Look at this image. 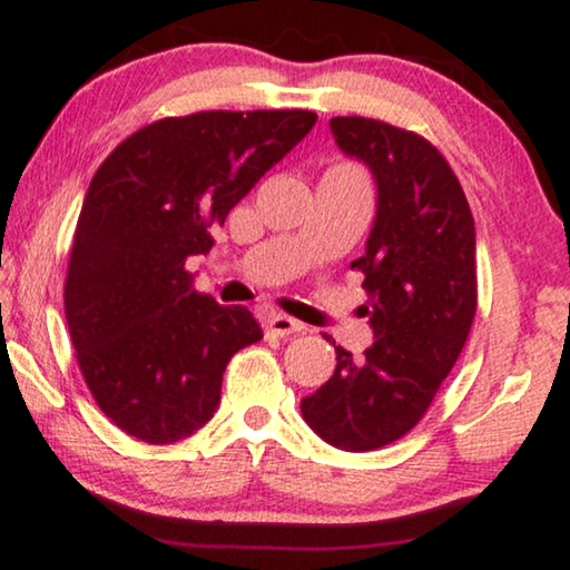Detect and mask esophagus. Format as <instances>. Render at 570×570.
Wrapping results in <instances>:
<instances>
[{
	"mask_svg": "<svg viewBox=\"0 0 570 570\" xmlns=\"http://www.w3.org/2000/svg\"><path fill=\"white\" fill-rule=\"evenodd\" d=\"M304 331H307V327H304L299 320H292L286 315H271L266 323V333L276 335V338H284V335H292V333H304Z\"/></svg>",
	"mask_w": 570,
	"mask_h": 570,
	"instance_id": "esophagus-1",
	"label": "esophagus"
}]
</instances>
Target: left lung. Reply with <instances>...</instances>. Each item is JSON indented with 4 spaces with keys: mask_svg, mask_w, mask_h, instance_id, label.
I'll return each instance as SVG.
<instances>
[{
    "mask_svg": "<svg viewBox=\"0 0 570 570\" xmlns=\"http://www.w3.org/2000/svg\"><path fill=\"white\" fill-rule=\"evenodd\" d=\"M341 151L376 180L364 274L374 343L335 346V372L302 400L317 436L346 452L397 442L429 411L468 341L478 307L475 222L446 159L423 136L362 116L331 118Z\"/></svg>",
    "mask_w": 570,
    "mask_h": 570,
    "instance_id": "1",
    "label": "left lung"
}]
</instances>
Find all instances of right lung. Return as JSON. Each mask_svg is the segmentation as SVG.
Returning <instances> with one entry per match:
<instances>
[{
  "instance_id": "obj_1",
  "label": "right lung",
  "mask_w": 570,
  "mask_h": 570,
  "mask_svg": "<svg viewBox=\"0 0 570 570\" xmlns=\"http://www.w3.org/2000/svg\"><path fill=\"white\" fill-rule=\"evenodd\" d=\"M312 110H204L128 136L87 188L63 284L71 346L100 411L147 444L204 426L239 348L263 338L247 307L194 288L190 255L284 159Z\"/></svg>"
}]
</instances>
